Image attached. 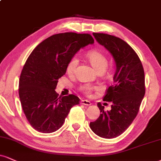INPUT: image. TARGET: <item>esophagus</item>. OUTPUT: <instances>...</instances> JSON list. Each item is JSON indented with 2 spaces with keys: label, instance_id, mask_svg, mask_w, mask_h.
<instances>
[{
  "label": "esophagus",
  "instance_id": "obj_1",
  "mask_svg": "<svg viewBox=\"0 0 161 161\" xmlns=\"http://www.w3.org/2000/svg\"><path fill=\"white\" fill-rule=\"evenodd\" d=\"M80 103L81 104H82V105H86V106H90L91 104H92V103L89 101V100H82Z\"/></svg>",
  "mask_w": 161,
  "mask_h": 161
}]
</instances>
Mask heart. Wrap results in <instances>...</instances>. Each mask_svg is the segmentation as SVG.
I'll list each match as a JSON object with an SVG mask.
<instances>
[{"mask_svg":"<svg viewBox=\"0 0 161 161\" xmlns=\"http://www.w3.org/2000/svg\"><path fill=\"white\" fill-rule=\"evenodd\" d=\"M86 56L89 63L91 64V65L94 67V69L97 73H103L106 70V69L107 68L108 64H109V61H108V59L106 57V55H103L102 52L96 51V50H93V51L88 52ZM78 64L79 60L77 58L76 56H73V57L71 58L68 62V64H67V68H66L67 73L69 75H73L75 72V68H76ZM79 89L85 95L90 97L92 96V92L94 90H97V88L95 86H91V85L83 84L79 87Z\"/></svg>","mask_w":161,"mask_h":161,"instance_id":"heart-1","label":"heart"}]
</instances>
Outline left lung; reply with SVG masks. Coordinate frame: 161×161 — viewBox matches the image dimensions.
Listing matches in <instances>:
<instances>
[{
	"label": "left lung",
	"instance_id": "1",
	"mask_svg": "<svg viewBox=\"0 0 161 161\" xmlns=\"http://www.w3.org/2000/svg\"><path fill=\"white\" fill-rule=\"evenodd\" d=\"M93 35L113 56L116 71L113 84L103 97V101L111 103L112 109L105 111L98 103L101 114L90 123V127L103 138H115L128 128L138 114L146 93L144 69L136 52L121 38L103 33Z\"/></svg>",
	"mask_w": 161,
	"mask_h": 161
}]
</instances>
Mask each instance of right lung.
Returning <instances> with one entry per match:
<instances>
[{
	"instance_id": "obj_1",
	"label": "right lung",
	"mask_w": 161,
	"mask_h": 161,
	"mask_svg": "<svg viewBox=\"0 0 161 161\" xmlns=\"http://www.w3.org/2000/svg\"><path fill=\"white\" fill-rule=\"evenodd\" d=\"M94 42L89 34L61 33L40 42L29 55L20 75L19 94L25 117L36 130H58L71 108L79 103L74 94L58 97L55 89L71 58Z\"/></svg>"
}]
</instances>
